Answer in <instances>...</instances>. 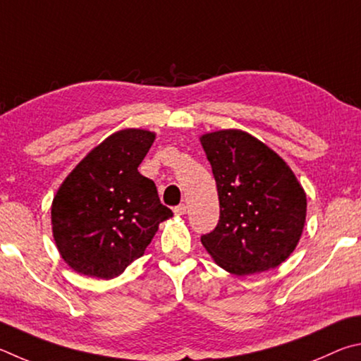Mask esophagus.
Returning <instances> with one entry per match:
<instances>
[{"label":"esophagus","instance_id":"obj_1","mask_svg":"<svg viewBox=\"0 0 361 361\" xmlns=\"http://www.w3.org/2000/svg\"><path fill=\"white\" fill-rule=\"evenodd\" d=\"M187 212V206L185 204H179L174 207V214L176 216H184V214Z\"/></svg>","mask_w":361,"mask_h":361}]
</instances>
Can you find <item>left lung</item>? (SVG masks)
<instances>
[{"label": "left lung", "instance_id": "1", "mask_svg": "<svg viewBox=\"0 0 361 361\" xmlns=\"http://www.w3.org/2000/svg\"><path fill=\"white\" fill-rule=\"evenodd\" d=\"M217 184L220 219L201 236L220 268L236 276L273 269L298 244L306 222V193L287 163L241 130L200 137Z\"/></svg>", "mask_w": 361, "mask_h": 361}]
</instances>
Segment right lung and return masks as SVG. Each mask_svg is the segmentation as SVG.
I'll return each mask as SVG.
<instances>
[{
    "label": "right lung",
    "instance_id": "obj_1",
    "mask_svg": "<svg viewBox=\"0 0 361 361\" xmlns=\"http://www.w3.org/2000/svg\"><path fill=\"white\" fill-rule=\"evenodd\" d=\"M154 139L147 130L114 133L63 180L52 201V231L69 268L112 279L144 255L160 222L173 217L154 180L137 171Z\"/></svg>",
    "mask_w": 361,
    "mask_h": 361
}]
</instances>
